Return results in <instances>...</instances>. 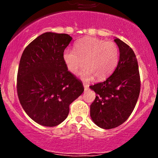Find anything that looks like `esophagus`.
I'll use <instances>...</instances> for the list:
<instances>
[{
  "instance_id": "esophagus-1",
  "label": "esophagus",
  "mask_w": 158,
  "mask_h": 158,
  "mask_svg": "<svg viewBox=\"0 0 158 158\" xmlns=\"http://www.w3.org/2000/svg\"><path fill=\"white\" fill-rule=\"evenodd\" d=\"M83 85H84L85 90H88V88H89V85L87 84V83H84V84H83Z\"/></svg>"
}]
</instances>
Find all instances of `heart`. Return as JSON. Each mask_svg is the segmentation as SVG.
Here are the masks:
<instances>
[{
  "label": "heart",
  "mask_w": 158,
  "mask_h": 158,
  "mask_svg": "<svg viewBox=\"0 0 158 158\" xmlns=\"http://www.w3.org/2000/svg\"><path fill=\"white\" fill-rule=\"evenodd\" d=\"M75 51L65 49L62 59L70 73H77L83 64L85 66L80 72L85 80L95 77L102 80L109 77L119 61V48L114 41L86 37L79 40L74 45Z\"/></svg>",
  "instance_id": "1"
}]
</instances>
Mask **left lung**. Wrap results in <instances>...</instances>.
<instances>
[{"label": "left lung", "instance_id": "1", "mask_svg": "<svg viewBox=\"0 0 158 158\" xmlns=\"http://www.w3.org/2000/svg\"><path fill=\"white\" fill-rule=\"evenodd\" d=\"M114 41L119 60L112 75L102 82L90 85L97 96L90 105V114L97 126L110 129L120 126L131 115L140 91V78L133 50L120 39Z\"/></svg>", "mask_w": 158, "mask_h": 158}]
</instances>
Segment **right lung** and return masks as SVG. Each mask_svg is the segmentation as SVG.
Here are the masks:
<instances>
[{
  "label": "right lung",
  "instance_id": "add662e5",
  "mask_svg": "<svg viewBox=\"0 0 158 158\" xmlns=\"http://www.w3.org/2000/svg\"><path fill=\"white\" fill-rule=\"evenodd\" d=\"M68 34L45 32L23 50L17 76L21 106L35 123L53 127L68 117L70 105L84 91L81 81L65 66L62 54Z\"/></svg>",
  "mask_w": 158,
  "mask_h": 158
}]
</instances>
